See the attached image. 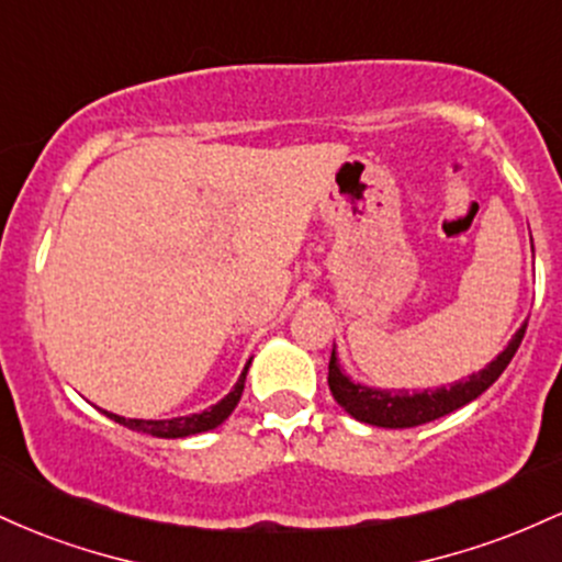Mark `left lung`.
Returning a JSON list of instances; mask_svg holds the SVG:
<instances>
[{
  "mask_svg": "<svg viewBox=\"0 0 562 562\" xmlns=\"http://www.w3.org/2000/svg\"><path fill=\"white\" fill-rule=\"evenodd\" d=\"M526 325L513 335V340H509L505 351H502L492 364L483 367L481 372L468 375V380H457L449 389L441 385V389L436 391L425 389L420 393H409L404 389H367L362 383H353V380L340 370L335 351L330 357V367H327V383H330L335 402L344 406L348 415L357 417L359 423L378 425V428H415V425L438 420V417L449 415V412L460 409V406L479 398L481 393L505 372L509 359L515 357V351H518L520 340H524L526 335Z\"/></svg>",
  "mask_w": 562,
  "mask_h": 562,
  "instance_id": "8db88e82",
  "label": "left lung"
}]
</instances>
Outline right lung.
I'll use <instances>...</instances> for the list:
<instances>
[{"mask_svg":"<svg viewBox=\"0 0 562 562\" xmlns=\"http://www.w3.org/2000/svg\"><path fill=\"white\" fill-rule=\"evenodd\" d=\"M248 367L250 362L245 364L243 375L237 378L235 389H232L222 402L211 406V409H203L200 415H190V417H171V420H128V417L113 415V412H105L111 420H115L119 425H124L128 430H137V434H150L158 438H184V436H195L203 434V430H214L216 425H222L227 417L232 415L237 402H240L243 389H245V375H248Z\"/></svg>","mask_w":562,"mask_h":562,"instance_id":"right-lung-1","label":"right lung"}]
</instances>
